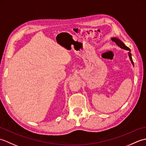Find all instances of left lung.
Returning a JSON list of instances; mask_svg holds the SVG:
<instances>
[{
	"label": "left lung",
	"mask_w": 146,
	"mask_h": 146,
	"mask_svg": "<svg viewBox=\"0 0 146 146\" xmlns=\"http://www.w3.org/2000/svg\"><path fill=\"white\" fill-rule=\"evenodd\" d=\"M111 39L112 40V41L115 42L116 44H117L118 46H119V47H120V48L123 49H125V50L129 51V58H130V60L131 61L132 64L133 65H134V62H133V61H132V55H131V49H130L127 47V46H126L124 44V43L121 41L118 38H111Z\"/></svg>",
	"instance_id": "left-lung-1"
}]
</instances>
